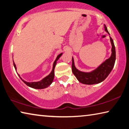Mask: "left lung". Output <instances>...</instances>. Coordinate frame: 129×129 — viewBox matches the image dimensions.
<instances>
[{"mask_svg": "<svg viewBox=\"0 0 129 129\" xmlns=\"http://www.w3.org/2000/svg\"><path fill=\"white\" fill-rule=\"evenodd\" d=\"M105 26V31L109 34L107 27ZM110 41H111L112 48H111V55L110 58L107 59L105 62L99 65L96 69L91 71L90 72H81L78 70L75 66L74 60L72 57V70L74 75L78 80L79 82L84 84H95L102 82L105 80L109 75L111 72L112 68H114L116 59L115 48L114 45V41L111 37L110 36Z\"/></svg>", "mask_w": 129, "mask_h": 129, "instance_id": "obj_1", "label": "left lung"}]
</instances>
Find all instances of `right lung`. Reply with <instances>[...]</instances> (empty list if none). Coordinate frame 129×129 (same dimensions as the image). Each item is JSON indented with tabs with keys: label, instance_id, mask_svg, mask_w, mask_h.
<instances>
[{
	"label": "right lung",
	"instance_id": "1",
	"mask_svg": "<svg viewBox=\"0 0 129 129\" xmlns=\"http://www.w3.org/2000/svg\"><path fill=\"white\" fill-rule=\"evenodd\" d=\"M62 54V53H61L57 56L56 60H55L54 62H53L52 71V72H50V74L47 76L46 77H45V78H44L40 81H37V82H27V81H24V80L22 79L21 77H20L19 74H18V76H19L20 79H21L23 81V83H25L26 84L28 87H31V88H34V89L45 88H47L52 83L53 81L54 77V68H55V67H56V65L57 64V61L58 60L59 58H60ZM14 68H15V70L17 71V67H16V65L15 64V63H14Z\"/></svg>",
	"mask_w": 129,
	"mask_h": 129
}]
</instances>
